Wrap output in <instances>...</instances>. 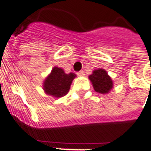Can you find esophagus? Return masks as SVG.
<instances>
[{
	"label": "esophagus",
	"instance_id": "esophagus-1",
	"mask_svg": "<svg viewBox=\"0 0 151 151\" xmlns=\"http://www.w3.org/2000/svg\"><path fill=\"white\" fill-rule=\"evenodd\" d=\"M77 75L79 76V77H81V76H83L84 75V72H83V71H79V72H78V73H77Z\"/></svg>",
	"mask_w": 151,
	"mask_h": 151
}]
</instances>
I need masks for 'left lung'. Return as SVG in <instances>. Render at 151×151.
Wrapping results in <instances>:
<instances>
[{
	"instance_id": "1",
	"label": "left lung",
	"mask_w": 151,
	"mask_h": 151,
	"mask_svg": "<svg viewBox=\"0 0 151 151\" xmlns=\"http://www.w3.org/2000/svg\"><path fill=\"white\" fill-rule=\"evenodd\" d=\"M94 90L100 93H107L113 88V82L111 78L108 75L104 69L99 68L93 72V74L89 76Z\"/></svg>"
}]
</instances>
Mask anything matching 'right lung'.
Returning <instances> with one entry per match:
<instances>
[{"mask_svg":"<svg viewBox=\"0 0 151 151\" xmlns=\"http://www.w3.org/2000/svg\"><path fill=\"white\" fill-rule=\"evenodd\" d=\"M75 77L76 74L73 73L67 74L62 68L55 67L45 79L43 88L47 94L56 98L65 96Z\"/></svg>","mask_w":151,"mask_h":151,"instance_id":"1","label":"right lung"}]
</instances>
